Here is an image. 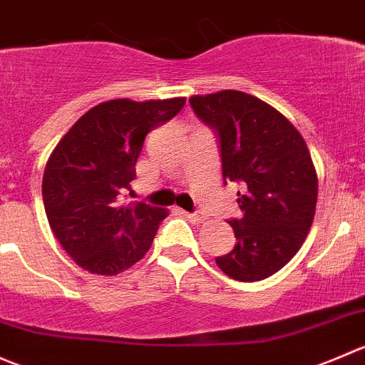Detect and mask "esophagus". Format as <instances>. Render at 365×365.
<instances>
[{
	"label": "esophagus",
	"mask_w": 365,
	"mask_h": 365,
	"mask_svg": "<svg viewBox=\"0 0 365 365\" xmlns=\"http://www.w3.org/2000/svg\"><path fill=\"white\" fill-rule=\"evenodd\" d=\"M181 212H182V216H186L191 223H202L205 220L200 212H187V211H181Z\"/></svg>",
	"instance_id": "esophagus-1"
}]
</instances>
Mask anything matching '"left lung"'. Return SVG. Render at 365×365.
<instances>
[{
    "label": "left lung",
    "mask_w": 365,
    "mask_h": 365,
    "mask_svg": "<svg viewBox=\"0 0 365 365\" xmlns=\"http://www.w3.org/2000/svg\"><path fill=\"white\" fill-rule=\"evenodd\" d=\"M197 117L220 136L223 181L241 182L236 245L216 257L240 282L268 279L304 245L316 215L317 174L304 136L273 106L240 90L190 97Z\"/></svg>",
    "instance_id": "1"
}]
</instances>
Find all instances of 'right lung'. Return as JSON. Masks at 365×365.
I'll list each match as a JSON object with an SVG mask.
<instances>
[{
    "label": "right lung",
    "instance_id": "add662e5",
    "mask_svg": "<svg viewBox=\"0 0 365 365\" xmlns=\"http://www.w3.org/2000/svg\"><path fill=\"white\" fill-rule=\"evenodd\" d=\"M186 99H111L90 108L46 163L42 198L53 234L72 261L93 275H117L153 245L167 209L124 205L143 140L174 118Z\"/></svg>",
    "mask_w": 365,
    "mask_h": 365
}]
</instances>
